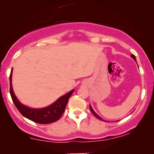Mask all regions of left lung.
<instances>
[{
  "label": "left lung",
  "instance_id": "1",
  "mask_svg": "<svg viewBox=\"0 0 154 154\" xmlns=\"http://www.w3.org/2000/svg\"><path fill=\"white\" fill-rule=\"evenodd\" d=\"M131 57H132V59H133L134 60H135V61H136V58H135V56H134V55H133V54H132V55H131ZM90 109H91V112H92V113H93V115H94V116H95V117H96V118H98V119H100V120H103V119H101V118H100V116H98V114H96V113H95V111H93V109H92V107L91 106V105H90Z\"/></svg>",
  "mask_w": 154,
  "mask_h": 154
}]
</instances>
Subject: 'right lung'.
<instances>
[{
	"label": "right lung",
	"mask_w": 154,
	"mask_h": 154,
	"mask_svg": "<svg viewBox=\"0 0 154 154\" xmlns=\"http://www.w3.org/2000/svg\"><path fill=\"white\" fill-rule=\"evenodd\" d=\"M12 69L10 74V94L14 103L22 116L26 119L38 124H50L59 120L64 112L65 108L69 98H70L74 90H72L66 95H63L56 100L55 103L43 109H31L23 105L19 101L13 91L11 85Z\"/></svg>",
	"instance_id": "add662e5"
}]
</instances>
